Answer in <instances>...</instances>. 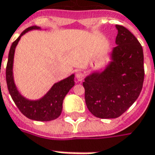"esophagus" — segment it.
<instances>
[{
  "label": "esophagus",
  "instance_id": "esophagus-1",
  "mask_svg": "<svg viewBox=\"0 0 155 155\" xmlns=\"http://www.w3.org/2000/svg\"><path fill=\"white\" fill-rule=\"evenodd\" d=\"M76 78H77L78 81L81 82V81H83V80H84V78H85V74L84 73V72H83V71H78V72L76 73Z\"/></svg>",
  "mask_w": 155,
  "mask_h": 155
}]
</instances>
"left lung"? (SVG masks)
Instances as JSON below:
<instances>
[{"instance_id": "1", "label": "left lung", "mask_w": 155, "mask_h": 155, "mask_svg": "<svg viewBox=\"0 0 155 155\" xmlns=\"http://www.w3.org/2000/svg\"><path fill=\"white\" fill-rule=\"evenodd\" d=\"M116 27L113 61L103 72L89 76L83 83L86 106L101 119L121 116L138 98L144 81L143 47L128 29Z\"/></svg>"}]
</instances>
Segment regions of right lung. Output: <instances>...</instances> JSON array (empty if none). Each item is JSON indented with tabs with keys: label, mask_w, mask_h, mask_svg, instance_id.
I'll use <instances>...</instances> for the list:
<instances>
[{
	"label": "right lung",
	"mask_w": 155,
	"mask_h": 155,
	"mask_svg": "<svg viewBox=\"0 0 155 155\" xmlns=\"http://www.w3.org/2000/svg\"><path fill=\"white\" fill-rule=\"evenodd\" d=\"M39 29L37 26H31L25 29L15 41L12 42L6 68V80L9 94L19 111L28 119L36 121H50L57 119L62 111V103L66 94L74 86V75L57 83L51 88L47 94L39 101H29L24 98L18 93L15 87L12 78V63L15 48L18 42L25 32L31 30Z\"/></svg>",
	"instance_id": "obj_1"
}]
</instances>
